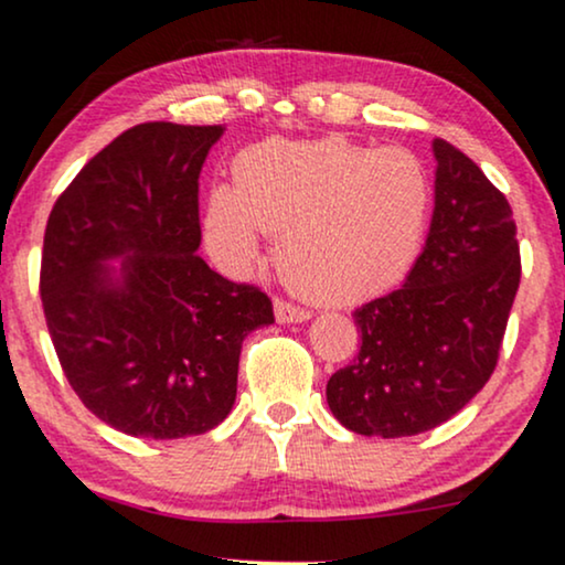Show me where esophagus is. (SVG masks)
Returning <instances> with one entry per match:
<instances>
[{
  "mask_svg": "<svg viewBox=\"0 0 565 565\" xmlns=\"http://www.w3.org/2000/svg\"><path fill=\"white\" fill-rule=\"evenodd\" d=\"M274 312L278 323H305V320H310V310H302V307L284 302V299H276Z\"/></svg>",
  "mask_w": 565,
  "mask_h": 565,
  "instance_id": "obj_1",
  "label": "esophagus"
}]
</instances>
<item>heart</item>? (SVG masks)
Masks as SVG:
<instances>
[{"instance_id": "b5f03b06", "label": "heart", "mask_w": 565, "mask_h": 565, "mask_svg": "<svg viewBox=\"0 0 565 565\" xmlns=\"http://www.w3.org/2000/svg\"><path fill=\"white\" fill-rule=\"evenodd\" d=\"M430 203V174L409 148L266 140L237 156L234 188L211 190L203 230L230 268L258 258L260 232L278 234L289 287L316 302L354 305L409 274Z\"/></svg>"}]
</instances>
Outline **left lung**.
I'll use <instances>...</instances> for the list:
<instances>
[{"instance_id":"obj_1","label":"left lung","mask_w":565,"mask_h":565,"mask_svg":"<svg viewBox=\"0 0 565 565\" xmlns=\"http://www.w3.org/2000/svg\"><path fill=\"white\" fill-rule=\"evenodd\" d=\"M430 234L402 289L356 307L360 354L326 385L347 430H433L480 394L498 365L521 258L509 200L451 142L435 138Z\"/></svg>"}]
</instances>
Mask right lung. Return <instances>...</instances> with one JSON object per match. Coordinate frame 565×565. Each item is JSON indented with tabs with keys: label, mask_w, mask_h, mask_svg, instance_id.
<instances>
[{
	"label": "right lung",
	"mask_w": 565,
	"mask_h": 565,
	"mask_svg": "<svg viewBox=\"0 0 565 565\" xmlns=\"http://www.w3.org/2000/svg\"><path fill=\"white\" fill-rule=\"evenodd\" d=\"M221 135L135 125L85 163L46 221L41 302L60 365L85 409L135 438L224 423L242 341L274 323L268 295L198 255V177ZM117 257L119 269L105 266Z\"/></svg>",
	"instance_id": "add662e5"
}]
</instances>
